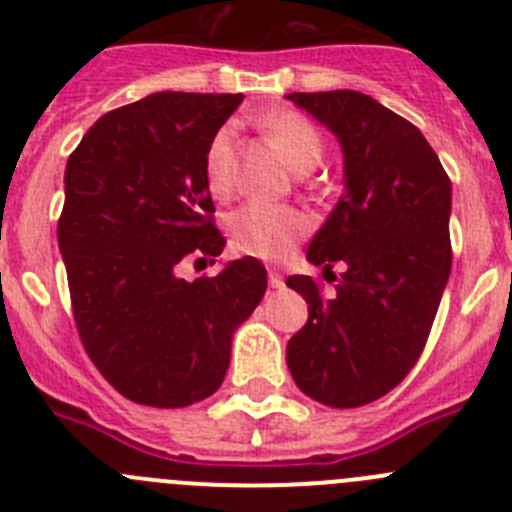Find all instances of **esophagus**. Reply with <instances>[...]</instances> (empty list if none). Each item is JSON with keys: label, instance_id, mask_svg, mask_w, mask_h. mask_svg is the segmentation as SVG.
I'll list each match as a JSON object with an SVG mask.
<instances>
[{"label": "esophagus", "instance_id": "esophagus-1", "mask_svg": "<svg viewBox=\"0 0 512 512\" xmlns=\"http://www.w3.org/2000/svg\"><path fill=\"white\" fill-rule=\"evenodd\" d=\"M269 284L274 289H279V287H284V277L282 274H279L277 269H269Z\"/></svg>", "mask_w": 512, "mask_h": 512}]
</instances>
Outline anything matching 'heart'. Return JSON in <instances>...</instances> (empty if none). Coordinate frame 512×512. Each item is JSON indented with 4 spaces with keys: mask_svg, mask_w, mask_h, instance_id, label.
Wrapping results in <instances>:
<instances>
[{
    "mask_svg": "<svg viewBox=\"0 0 512 512\" xmlns=\"http://www.w3.org/2000/svg\"><path fill=\"white\" fill-rule=\"evenodd\" d=\"M266 138L284 164L295 174H307L323 161L325 143L320 130L300 112H271L261 120ZM235 146L228 128L217 130L205 151V182L212 197L225 200L233 189ZM312 228V220L300 207L261 205L251 202L233 210L225 220L230 246L243 256L277 261L284 259L295 243H300Z\"/></svg>",
    "mask_w": 512,
    "mask_h": 512,
    "instance_id": "heart-1",
    "label": "heart"
}]
</instances>
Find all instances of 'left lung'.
I'll list each match as a JSON object with an SVG mask.
<instances>
[{
  "instance_id": "1",
  "label": "left lung",
  "mask_w": 512,
  "mask_h": 512,
  "mask_svg": "<svg viewBox=\"0 0 512 512\" xmlns=\"http://www.w3.org/2000/svg\"><path fill=\"white\" fill-rule=\"evenodd\" d=\"M287 99L336 133L346 194L307 248L336 279L287 287L307 302V323L287 343L292 379L328 408H361L395 390L423 354L451 274V179L413 122L369 94L295 92ZM333 263L344 264L336 278Z\"/></svg>"
}]
</instances>
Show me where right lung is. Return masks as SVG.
<instances>
[{
  "label": "right lung",
  "instance_id": "obj_1",
  "mask_svg": "<svg viewBox=\"0 0 512 512\" xmlns=\"http://www.w3.org/2000/svg\"><path fill=\"white\" fill-rule=\"evenodd\" d=\"M243 94L158 92L99 117L66 164L58 248L79 338L122 397L187 408L223 384L235 328L266 292L253 256L184 282L220 256L205 182L212 135ZM215 264V261H212Z\"/></svg>",
  "mask_w": 512,
  "mask_h": 512
}]
</instances>
